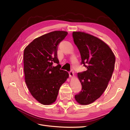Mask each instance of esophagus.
Listing matches in <instances>:
<instances>
[{"instance_id": "esophagus-1", "label": "esophagus", "mask_w": 130, "mask_h": 130, "mask_svg": "<svg viewBox=\"0 0 130 130\" xmlns=\"http://www.w3.org/2000/svg\"><path fill=\"white\" fill-rule=\"evenodd\" d=\"M69 76L70 77H73L74 76V72L73 70H70V71L69 72Z\"/></svg>"}]
</instances>
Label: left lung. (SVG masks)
I'll return each mask as SVG.
<instances>
[{"instance_id":"obj_1","label":"left lung","mask_w":130,"mask_h":130,"mask_svg":"<svg viewBox=\"0 0 130 130\" xmlns=\"http://www.w3.org/2000/svg\"><path fill=\"white\" fill-rule=\"evenodd\" d=\"M73 37L81 55V64L87 68L86 71L77 73L82 89L75 98L81 105H88L99 98L107 88L116 58L111 48L95 36L73 32Z\"/></svg>"}]
</instances>
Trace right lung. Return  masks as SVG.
I'll return each mask as SVG.
<instances>
[{
	"instance_id": "add662e5",
	"label": "right lung",
	"mask_w": 130,
	"mask_h": 130,
	"mask_svg": "<svg viewBox=\"0 0 130 130\" xmlns=\"http://www.w3.org/2000/svg\"><path fill=\"white\" fill-rule=\"evenodd\" d=\"M67 32L55 31L31 42L24 49V72L26 84L33 97L43 105H50L56 100L61 85L69 77L60 69L57 45ZM58 65L54 67L53 64Z\"/></svg>"
}]
</instances>
